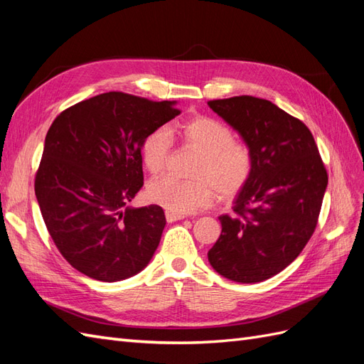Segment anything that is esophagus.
I'll list each match as a JSON object with an SVG mask.
<instances>
[{"label": "esophagus", "instance_id": "obj_1", "mask_svg": "<svg viewBox=\"0 0 364 364\" xmlns=\"http://www.w3.org/2000/svg\"><path fill=\"white\" fill-rule=\"evenodd\" d=\"M183 218H184L183 213L166 212V220H167V223H173V221H178V220H183Z\"/></svg>", "mask_w": 364, "mask_h": 364}]
</instances>
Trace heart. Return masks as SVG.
Here are the masks:
<instances>
[{
    "mask_svg": "<svg viewBox=\"0 0 364 364\" xmlns=\"http://www.w3.org/2000/svg\"><path fill=\"white\" fill-rule=\"evenodd\" d=\"M171 135L200 149L203 155L195 169L197 180L184 181L166 175L147 184V198L167 210L191 213L206 208L215 200L217 189L221 197H232L252 173L250 149L234 141V134L225 123L203 115L176 123L169 130L155 129L144 136L139 156L147 172L163 171L172 146Z\"/></svg>",
    "mask_w": 364,
    "mask_h": 364,
    "instance_id": "1",
    "label": "heart"
}]
</instances>
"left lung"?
Instances as JSON below:
<instances>
[{
	"mask_svg": "<svg viewBox=\"0 0 364 364\" xmlns=\"http://www.w3.org/2000/svg\"><path fill=\"white\" fill-rule=\"evenodd\" d=\"M209 107L237 130L254 156L249 180L221 215L210 266L237 283L279 274L312 237L328 173L311 130L274 102L249 95L213 100Z\"/></svg>",
	"mask_w": 364,
	"mask_h": 364,
	"instance_id": "1",
	"label": "left lung"
}]
</instances>
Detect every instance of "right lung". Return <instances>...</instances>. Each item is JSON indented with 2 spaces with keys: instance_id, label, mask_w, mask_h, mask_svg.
I'll return each mask as SVG.
<instances>
[{
  "instance_id": "1",
  "label": "right lung",
  "mask_w": 364,
  "mask_h": 364,
  "mask_svg": "<svg viewBox=\"0 0 364 364\" xmlns=\"http://www.w3.org/2000/svg\"><path fill=\"white\" fill-rule=\"evenodd\" d=\"M175 105L107 92L55 118L35 195L55 246L78 272L114 283L141 272L152 259L164 210L129 203L143 188V139L180 115Z\"/></svg>"
}]
</instances>
